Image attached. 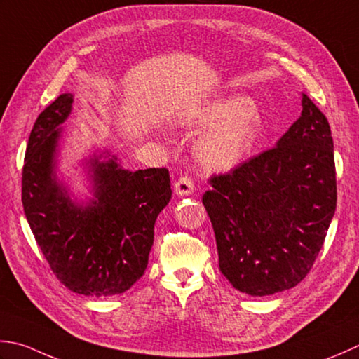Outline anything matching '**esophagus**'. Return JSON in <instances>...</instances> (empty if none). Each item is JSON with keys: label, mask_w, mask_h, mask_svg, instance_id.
Segmentation results:
<instances>
[{"label": "esophagus", "mask_w": 359, "mask_h": 359, "mask_svg": "<svg viewBox=\"0 0 359 359\" xmlns=\"http://www.w3.org/2000/svg\"><path fill=\"white\" fill-rule=\"evenodd\" d=\"M174 191H175V194H179V196H189V194H193L194 193V184H193V180L189 179V177H180L177 182H175L174 184Z\"/></svg>", "instance_id": "1"}]
</instances>
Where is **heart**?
Wrapping results in <instances>:
<instances>
[{
    "mask_svg": "<svg viewBox=\"0 0 359 359\" xmlns=\"http://www.w3.org/2000/svg\"><path fill=\"white\" fill-rule=\"evenodd\" d=\"M175 123L187 129L212 128L196 144L202 166L227 171L241 163L257 144L264 128L262 110L245 95L191 105L179 111Z\"/></svg>",
    "mask_w": 359,
    "mask_h": 359,
    "instance_id": "heart-1",
    "label": "heart"
}]
</instances>
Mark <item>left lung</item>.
I'll return each instance as SVG.
<instances>
[{
	"label": "left lung",
	"mask_w": 359,
	"mask_h": 359,
	"mask_svg": "<svg viewBox=\"0 0 359 359\" xmlns=\"http://www.w3.org/2000/svg\"><path fill=\"white\" fill-rule=\"evenodd\" d=\"M210 185L202 203L224 277L254 297L291 290L310 272L336 210L325 115L302 95V115L276 147L213 175Z\"/></svg>",
	"instance_id": "left-lung-1"
}]
</instances>
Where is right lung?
I'll return each mask as SVG.
<instances>
[{
    "mask_svg": "<svg viewBox=\"0 0 359 359\" xmlns=\"http://www.w3.org/2000/svg\"><path fill=\"white\" fill-rule=\"evenodd\" d=\"M63 93L41 111L25 156L21 201L41 252L73 292L110 297L143 276L154 244L156 219L171 201L166 168L132 172L109 151L83 160L91 198L77 202L59 179L62 124L73 110Z\"/></svg>",
    "mask_w": 359,
    "mask_h": 359,
    "instance_id": "add662e5",
    "label": "right lung"
}]
</instances>
